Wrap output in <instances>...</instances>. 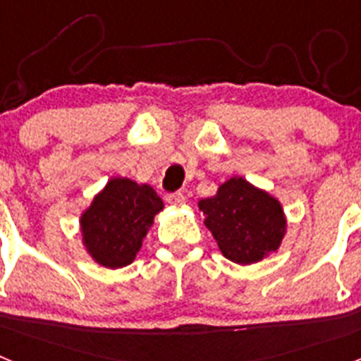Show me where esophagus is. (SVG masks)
<instances>
[{
	"label": "esophagus",
	"mask_w": 361,
	"mask_h": 361,
	"mask_svg": "<svg viewBox=\"0 0 361 361\" xmlns=\"http://www.w3.org/2000/svg\"><path fill=\"white\" fill-rule=\"evenodd\" d=\"M166 202L171 204V206H184L186 204V197L183 193H168L166 195Z\"/></svg>",
	"instance_id": "obj_1"
}]
</instances>
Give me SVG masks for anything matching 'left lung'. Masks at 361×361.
Here are the masks:
<instances>
[{
  "label": "left lung",
  "mask_w": 361,
  "mask_h": 361,
  "mask_svg": "<svg viewBox=\"0 0 361 361\" xmlns=\"http://www.w3.org/2000/svg\"><path fill=\"white\" fill-rule=\"evenodd\" d=\"M199 209L220 253L240 266L279 251L288 233L280 200L238 175L220 184L215 195L200 199Z\"/></svg>",
  "instance_id": "8db88e82"
}]
</instances>
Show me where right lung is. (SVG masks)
Returning a JSON list of instances; mask_svg holds the SVG:
<instances>
[{"instance_id": "add662e5", "label": "right lung", "mask_w": 361, "mask_h": 361, "mask_svg": "<svg viewBox=\"0 0 361 361\" xmlns=\"http://www.w3.org/2000/svg\"><path fill=\"white\" fill-rule=\"evenodd\" d=\"M164 202L149 184L111 177L79 216V231L88 257L99 266H130Z\"/></svg>"}]
</instances>
